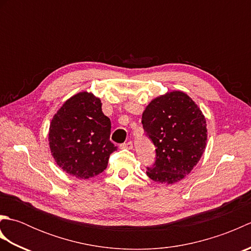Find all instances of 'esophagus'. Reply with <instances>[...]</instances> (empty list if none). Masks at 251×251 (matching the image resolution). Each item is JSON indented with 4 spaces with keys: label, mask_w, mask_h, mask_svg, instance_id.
<instances>
[{
    "label": "esophagus",
    "mask_w": 251,
    "mask_h": 251,
    "mask_svg": "<svg viewBox=\"0 0 251 251\" xmlns=\"http://www.w3.org/2000/svg\"><path fill=\"white\" fill-rule=\"evenodd\" d=\"M122 149H126V150H131L132 149V142L131 141H128L126 143H123V145L121 146Z\"/></svg>",
    "instance_id": "esophagus-1"
}]
</instances>
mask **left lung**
I'll return each instance as SVG.
<instances>
[{
  "mask_svg": "<svg viewBox=\"0 0 251 251\" xmlns=\"http://www.w3.org/2000/svg\"><path fill=\"white\" fill-rule=\"evenodd\" d=\"M142 125L156 147V161L149 178L174 184L189 175L205 152L206 119L188 94L173 90L151 100L142 113Z\"/></svg>",
  "mask_w": 251,
  "mask_h": 251,
  "instance_id": "1",
  "label": "left lung"
}]
</instances>
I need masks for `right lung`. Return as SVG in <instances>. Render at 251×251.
Instances as JSON below:
<instances>
[{
	"label": "right lung",
	"instance_id": "1",
	"mask_svg": "<svg viewBox=\"0 0 251 251\" xmlns=\"http://www.w3.org/2000/svg\"><path fill=\"white\" fill-rule=\"evenodd\" d=\"M101 105L93 93L79 92L69 98L50 121L51 155L63 172L77 179L102 173L110 154L117 150L110 141L111 122Z\"/></svg>",
	"mask_w": 251,
	"mask_h": 251
}]
</instances>
